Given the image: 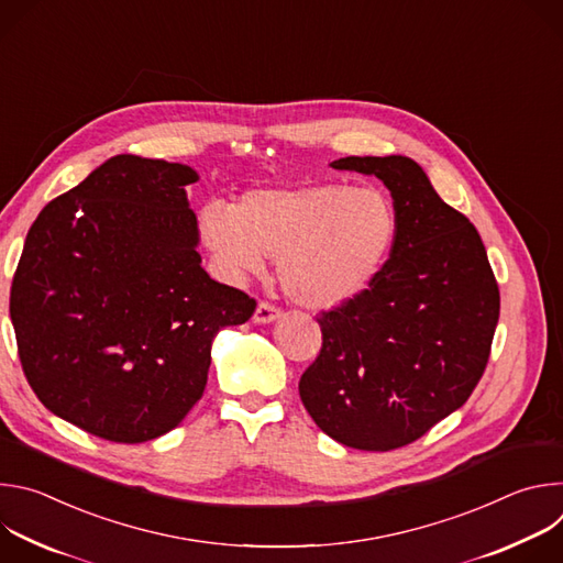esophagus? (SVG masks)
I'll use <instances>...</instances> for the list:
<instances>
[{
	"label": "esophagus",
	"instance_id": "34e87169",
	"mask_svg": "<svg viewBox=\"0 0 563 563\" xmlns=\"http://www.w3.org/2000/svg\"><path fill=\"white\" fill-rule=\"evenodd\" d=\"M280 316H283V311L278 307H274L272 302H258L252 320L258 325H267V323H274V320H278Z\"/></svg>",
	"mask_w": 563,
	"mask_h": 563
}]
</instances>
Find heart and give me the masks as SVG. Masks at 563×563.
<instances>
[{
	"label": "heart",
	"mask_w": 563,
	"mask_h": 563,
	"mask_svg": "<svg viewBox=\"0 0 563 563\" xmlns=\"http://www.w3.org/2000/svg\"><path fill=\"white\" fill-rule=\"evenodd\" d=\"M196 227L224 278L261 274L272 258L294 302L330 309L363 294L380 274L398 216L376 187L294 183L252 189L235 207L209 200L198 209Z\"/></svg>",
	"instance_id": "b5f03b06"
}]
</instances>
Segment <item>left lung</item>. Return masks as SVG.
Listing matches in <instances>:
<instances>
[{
    "label": "left lung",
    "mask_w": 563,
    "mask_h": 563,
    "mask_svg": "<svg viewBox=\"0 0 563 563\" xmlns=\"http://www.w3.org/2000/svg\"><path fill=\"white\" fill-rule=\"evenodd\" d=\"M341 172L389 189L398 231L380 274L316 320L323 347L298 383L334 441L387 452L421 439L470 398L490 358L499 285L474 224L406 155H350Z\"/></svg>",
    "instance_id": "1"
}]
</instances>
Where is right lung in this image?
<instances>
[{
	"mask_svg": "<svg viewBox=\"0 0 563 563\" xmlns=\"http://www.w3.org/2000/svg\"><path fill=\"white\" fill-rule=\"evenodd\" d=\"M178 163L115 155L33 222L11 287L29 385L46 410L115 443L174 430L198 404L213 336L256 300L200 267Z\"/></svg>",
	"mask_w": 563,
	"mask_h": 563,
	"instance_id": "add662e5",
	"label": "right lung"
}]
</instances>
